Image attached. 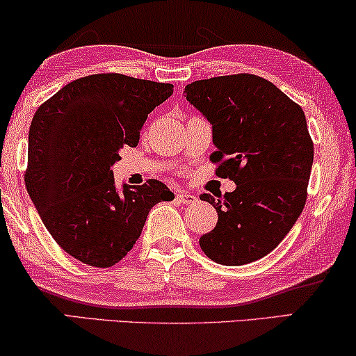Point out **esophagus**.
<instances>
[{
	"label": "esophagus",
	"instance_id": "obj_1",
	"mask_svg": "<svg viewBox=\"0 0 356 356\" xmlns=\"http://www.w3.org/2000/svg\"><path fill=\"white\" fill-rule=\"evenodd\" d=\"M177 201L181 202V204H191V202L196 201V196L189 195V193H184V191H179L177 195Z\"/></svg>",
	"mask_w": 356,
	"mask_h": 356
}]
</instances>
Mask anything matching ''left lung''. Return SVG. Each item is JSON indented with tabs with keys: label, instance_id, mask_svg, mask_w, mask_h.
<instances>
[{
	"label": "left lung",
	"instance_id": "obj_1",
	"mask_svg": "<svg viewBox=\"0 0 356 356\" xmlns=\"http://www.w3.org/2000/svg\"><path fill=\"white\" fill-rule=\"evenodd\" d=\"M184 96L212 126L216 175L237 184L220 200L202 235V252L219 265L238 266L268 255L304 209L314 145L301 106L273 83L248 73L193 81Z\"/></svg>",
	"mask_w": 356,
	"mask_h": 356
}]
</instances>
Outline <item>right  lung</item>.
<instances>
[{
	"mask_svg": "<svg viewBox=\"0 0 356 356\" xmlns=\"http://www.w3.org/2000/svg\"><path fill=\"white\" fill-rule=\"evenodd\" d=\"M173 85L99 73L78 78L32 118L26 188L55 242L76 260L108 268L127 255L147 216L175 195L159 179L114 183L124 145L136 147L147 116Z\"/></svg>",
	"mask_w": 356,
	"mask_h": 356,
	"instance_id": "add662e5",
	"label": "right lung"
}]
</instances>
